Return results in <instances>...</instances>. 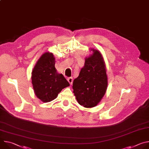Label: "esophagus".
I'll use <instances>...</instances> for the list:
<instances>
[{"label": "esophagus", "instance_id": "34e87169", "mask_svg": "<svg viewBox=\"0 0 149 149\" xmlns=\"http://www.w3.org/2000/svg\"><path fill=\"white\" fill-rule=\"evenodd\" d=\"M67 80H68V81L69 82V83L70 84V85H72V82H73V78H72V77H70V78H68L67 79Z\"/></svg>", "mask_w": 149, "mask_h": 149}]
</instances>
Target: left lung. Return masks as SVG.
Listing matches in <instances>:
<instances>
[{"label":"left lung","instance_id":"left-lung-1","mask_svg":"<svg viewBox=\"0 0 149 149\" xmlns=\"http://www.w3.org/2000/svg\"><path fill=\"white\" fill-rule=\"evenodd\" d=\"M84 67L73 81L72 88L78 103L86 108L96 106L104 95L107 87V76L101 53L92 49Z\"/></svg>","mask_w":149,"mask_h":149}]
</instances>
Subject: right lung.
I'll list each match as a JSON object with an SVG mask.
<instances>
[{
  "label": "right lung",
  "instance_id": "1",
  "mask_svg": "<svg viewBox=\"0 0 149 149\" xmlns=\"http://www.w3.org/2000/svg\"><path fill=\"white\" fill-rule=\"evenodd\" d=\"M55 58L46 52L39 59L32 72V83L35 95L44 102H50L58 96L69 82L55 68Z\"/></svg>",
  "mask_w": 149,
  "mask_h": 149
}]
</instances>
